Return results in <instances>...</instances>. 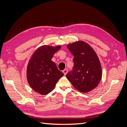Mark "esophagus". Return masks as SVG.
<instances>
[{
	"label": "esophagus",
	"instance_id": "1",
	"mask_svg": "<svg viewBox=\"0 0 127 127\" xmlns=\"http://www.w3.org/2000/svg\"><path fill=\"white\" fill-rule=\"evenodd\" d=\"M63 73H64V75H66L67 73L68 72V69H64L63 71Z\"/></svg>",
	"mask_w": 127,
	"mask_h": 127
}]
</instances>
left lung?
Instances as JSON below:
<instances>
[{
    "mask_svg": "<svg viewBox=\"0 0 127 127\" xmlns=\"http://www.w3.org/2000/svg\"><path fill=\"white\" fill-rule=\"evenodd\" d=\"M67 48L74 55V67L66 75L75 88L87 93L96 87L102 76L100 61L93 48L86 42L77 41Z\"/></svg>",
    "mask_w": 127,
    "mask_h": 127,
    "instance_id": "obj_1",
    "label": "left lung"
}]
</instances>
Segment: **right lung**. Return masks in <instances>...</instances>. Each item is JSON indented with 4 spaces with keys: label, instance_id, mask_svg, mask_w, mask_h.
Listing matches in <instances>:
<instances>
[{
    "label": "right lung",
    "instance_id": "right-lung-1",
    "mask_svg": "<svg viewBox=\"0 0 127 127\" xmlns=\"http://www.w3.org/2000/svg\"><path fill=\"white\" fill-rule=\"evenodd\" d=\"M61 48V45H42L30 59L26 70L27 80L36 93L43 95L50 93L63 76L64 73L51 60L53 56Z\"/></svg>",
    "mask_w": 127,
    "mask_h": 127
}]
</instances>
